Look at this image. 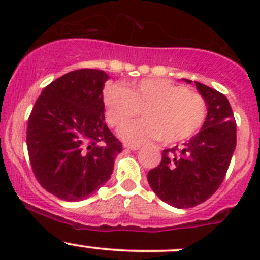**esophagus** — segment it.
I'll use <instances>...</instances> for the list:
<instances>
[{
	"label": "esophagus",
	"mask_w": 260,
	"mask_h": 260,
	"mask_svg": "<svg viewBox=\"0 0 260 260\" xmlns=\"http://www.w3.org/2000/svg\"><path fill=\"white\" fill-rule=\"evenodd\" d=\"M124 148L131 149V151H136V149L140 148V146H138V145H129V143H124Z\"/></svg>",
	"instance_id": "obj_1"
}]
</instances>
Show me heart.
<instances>
[{"instance_id":"b5f03b06","label":"heart","mask_w":260,"mask_h":260,"mask_svg":"<svg viewBox=\"0 0 260 260\" xmlns=\"http://www.w3.org/2000/svg\"><path fill=\"white\" fill-rule=\"evenodd\" d=\"M104 104L107 122L115 128L143 112L145 120L120 129V136L133 143L188 140L201 129L208 117V104L200 93L166 79H146L132 89H107Z\"/></svg>"}]
</instances>
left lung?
<instances>
[{
	"instance_id": "1",
	"label": "left lung",
	"mask_w": 260,
	"mask_h": 260,
	"mask_svg": "<svg viewBox=\"0 0 260 260\" xmlns=\"http://www.w3.org/2000/svg\"><path fill=\"white\" fill-rule=\"evenodd\" d=\"M195 85L208 104L205 123L182 147L165 149L161 164L147 176L154 193L179 209L193 208L214 195L237 146V122L226 96L198 81Z\"/></svg>"
}]
</instances>
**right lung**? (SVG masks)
I'll return each instance as SVG.
<instances>
[{"mask_svg": "<svg viewBox=\"0 0 260 260\" xmlns=\"http://www.w3.org/2000/svg\"><path fill=\"white\" fill-rule=\"evenodd\" d=\"M103 70L80 69L50 83L28 117L26 143L36 180L65 201L93 195L111 177L122 143L104 123Z\"/></svg>", "mask_w": 260, "mask_h": 260, "instance_id": "obj_1", "label": "right lung"}]
</instances>
